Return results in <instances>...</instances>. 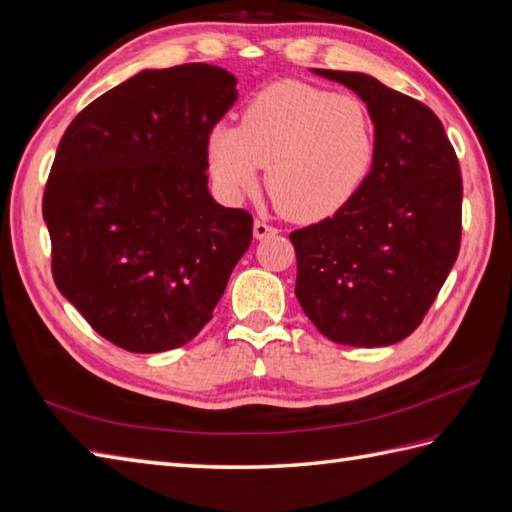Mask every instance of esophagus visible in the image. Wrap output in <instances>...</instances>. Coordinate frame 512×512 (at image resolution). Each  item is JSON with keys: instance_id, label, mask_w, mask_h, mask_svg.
Masks as SVG:
<instances>
[{"instance_id": "esophagus-1", "label": "esophagus", "mask_w": 512, "mask_h": 512, "mask_svg": "<svg viewBox=\"0 0 512 512\" xmlns=\"http://www.w3.org/2000/svg\"><path fill=\"white\" fill-rule=\"evenodd\" d=\"M253 233H255L257 240H264V237H268V235H275V233H279V229H277V227H272V224H268V222H264V220H255V224H253Z\"/></svg>"}]
</instances>
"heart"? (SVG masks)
Instances as JSON below:
<instances>
[{
    "mask_svg": "<svg viewBox=\"0 0 512 512\" xmlns=\"http://www.w3.org/2000/svg\"><path fill=\"white\" fill-rule=\"evenodd\" d=\"M375 150L373 115L360 98L283 80L248 102L242 126L213 128L209 168L231 198L255 192L268 168V194L283 216L314 222L360 192Z\"/></svg>",
    "mask_w": 512,
    "mask_h": 512,
    "instance_id": "b5f03b06",
    "label": "heart"
}]
</instances>
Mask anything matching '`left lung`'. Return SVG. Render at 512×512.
Wrapping results in <instances>:
<instances>
[{
	"label": "left lung",
	"mask_w": 512,
	"mask_h": 512,
	"mask_svg": "<svg viewBox=\"0 0 512 512\" xmlns=\"http://www.w3.org/2000/svg\"><path fill=\"white\" fill-rule=\"evenodd\" d=\"M373 115L377 150L360 192L292 231L305 316L329 340L386 347L421 325L460 251L462 176L432 109L358 71L316 69Z\"/></svg>",
	"instance_id": "left-lung-1"
}]
</instances>
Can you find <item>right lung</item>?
<instances>
[{"mask_svg": "<svg viewBox=\"0 0 512 512\" xmlns=\"http://www.w3.org/2000/svg\"><path fill=\"white\" fill-rule=\"evenodd\" d=\"M235 82L205 63L141 71L58 144L43 192L52 277L115 347L161 353L196 338L251 246V213L207 189L209 137Z\"/></svg>", "mask_w": 512, "mask_h": 512, "instance_id": "right-lung-1", "label": "right lung"}]
</instances>
